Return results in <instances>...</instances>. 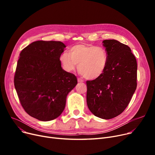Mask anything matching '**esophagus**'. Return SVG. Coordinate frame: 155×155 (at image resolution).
I'll use <instances>...</instances> for the list:
<instances>
[{
  "label": "esophagus",
  "instance_id": "esophagus-1",
  "mask_svg": "<svg viewBox=\"0 0 155 155\" xmlns=\"http://www.w3.org/2000/svg\"><path fill=\"white\" fill-rule=\"evenodd\" d=\"M78 82H80V83H82V82H84V80L82 79V78H78Z\"/></svg>",
  "mask_w": 155,
  "mask_h": 155
}]
</instances>
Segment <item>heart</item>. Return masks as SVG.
<instances>
[{"mask_svg":"<svg viewBox=\"0 0 155 155\" xmlns=\"http://www.w3.org/2000/svg\"><path fill=\"white\" fill-rule=\"evenodd\" d=\"M108 54L104 48L91 45L80 44L72 46L68 53L60 57L62 67L67 71H72L77 67L85 78H99L107 66Z\"/></svg>","mask_w":155,"mask_h":155,"instance_id":"1","label":"heart"}]
</instances>
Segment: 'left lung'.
<instances>
[{"instance_id":"left-lung-1","label":"left lung","mask_w":155,"mask_h":155,"mask_svg":"<svg viewBox=\"0 0 155 155\" xmlns=\"http://www.w3.org/2000/svg\"><path fill=\"white\" fill-rule=\"evenodd\" d=\"M108 63L98 78L87 81V104L95 116L115 117L127 107L137 87V61L130 48L115 39L102 41Z\"/></svg>"}]
</instances>
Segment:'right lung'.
Instances as JSON below:
<instances>
[{
	"mask_svg": "<svg viewBox=\"0 0 155 155\" xmlns=\"http://www.w3.org/2000/svg\"><path fill=\"white\" fill-rule=\"evenodd\" d=\"M65 47L61 41H37L20 53L15 88L24 110L39 120L60 116L67 95L77 84L76 76L61 66L60 57Z\"/></svg>",
	"mask_w": 155,
	"mask_h": 155,
	"instance_id": "1",
	"label": "right lung"
}]
</instances>
